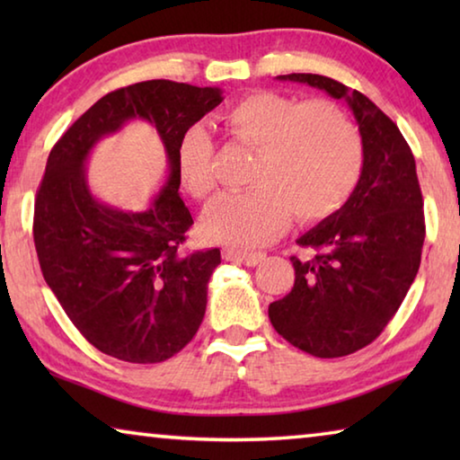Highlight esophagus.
I'll return each instance as SVG.
<instances>
[{"mask_svg": "<svg viewBox=\"0 0 460 460\" xmlns=\"http://www.w3.org/2000/svg\"><path fill=\"white\" fill-rule=\"evenodd\" d=\"M223 258L227 261H237V263H243V266H258V263L266 258V253L261 252H239V249H233L227 247L223 252Z\"/></svg>", "mask_w": 460, "mask_h": 460, "instance_id": "esophagus-1", "label": "esophagus"}]
</instances>
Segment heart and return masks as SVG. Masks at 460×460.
Instances as JSON below:
<instances>
[{"label": "heart", "mask_w": 460, "mask_h": 460, "mask_svg": "<svg viewBox=\"0 0 460 460\" xmlns=\"http://www.w3.org/2000/svg\"><path fill=\"white\" fill-rule=\"evenodd\" d=\"M223 126L255 150L247 182L227 194L202 221L205 235L231 247H255L276 237L292 213L318 221L351 197L363 168V142L349 115L331 101L298 99L271 91L241 97L223 111ZM215 144L202 126L184 131L176 168L194 199L217 190Z\"/></svg>", "instance_id": "heart-1"}]
</instances>
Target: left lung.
<instances>
[{"mask_svg": "<svg viewBox=\"0 0 460 460\" xmlns=\"http://www.w3.org/2000/svg\"><path fill=\"white\" fill-rule=\"evenodd\" d=\"M342 99L363 142V168L337 213L296 243L294 288L268 308L274 329L300 351L321 359L351 355L376 341L418 274L424 245V202L416 162L398 126L359 91L323 75H279Z\"/></svg>", "mask_w": 460, "mask_h": 460, "instance_id": "obj_1", "label": "left lung"}]
</instances>
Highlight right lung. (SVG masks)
Here are the masks:
<instances>
[{"label": "right lung", "mask_w": 460, "mask_h": 460, "mask_svg": "<svg viewBox=\"0 0 460 460\" xmlns=\"http://www.w3.org/2000/svg\"><path fill=\"white\" fill-rule=\"evenodd\" d=\"M221 101L217 87L129 84L101 97L50 150L34 202L38 261L66 316L101 353L160 363L199 331L221 252H181L192 215L178 194L176 150L184 131ZM134 119L153 123L169 158L167 184L142 214L97 201L84 174L98 139Z\"/></svg>", "instance_id": "add662e5"}]
</instances>
